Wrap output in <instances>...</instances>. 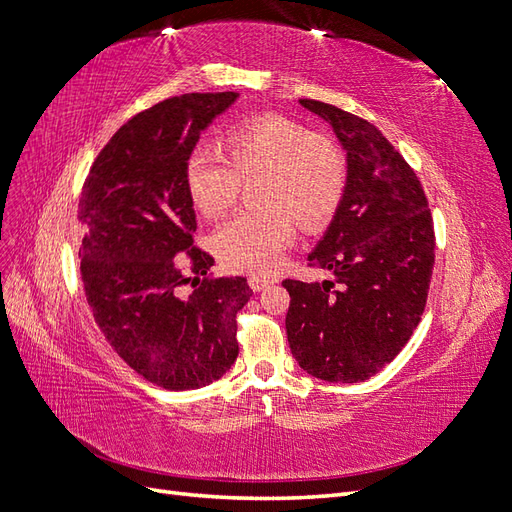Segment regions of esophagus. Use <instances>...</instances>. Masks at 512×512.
<instances>
[{"instance_id":"esophagus-1","label":"esophagus","mask_w":512,"mask_h":512,"mask_svg":"<svg viewBox=\"0 0 512 512\" xmlns=\"http://www.w3.org/2000/svg\"><path fill=\"white\" fill-rule=\"evenodd\" d=\"M247 284L252 286V290L260 292V290L273 286L275 284V277L273 275H250V280H247Z\"/></svg>"}]
</instances>
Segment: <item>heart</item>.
Here are the masks:
<instances>
[{
  "mask_svg": "<svg viewBox=\"0 0 512 512\" xmlns=\"http://www.w3.org/2000/svg\"><path fill=\"white\" fill-rule=\"evenodd\" d=\"M226 153L198 145L188 158L185 179L194 205L220 218L243 188V179L260 175L256 200L213 235V250L232 271L267 273L297 237V222L316 228L335 211L346 185L339 147L324 134H312L282 115H260L230 128Z\"/></svg>",
  "mask_w": 512,
  "mask_h": 512,
  "instance_id": "heart-1",
  "label": "heart"
}]
</instances>
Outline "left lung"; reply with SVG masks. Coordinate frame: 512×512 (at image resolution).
Segmentation results:
<instances>
[{"mask_svg": "<svg viewBox=\"0 0 512 512\" xmlns=\"http://www.w3.org/2000/svg\"><path fill=\"white\" fill-rule=\"evenodd\" d=\"M329 123L348 156L346 190L309 267L333 282L286 280L294 359L320 380L363 382L408 344L425 312L436 235L412 166L369 121L299 100Z\"/></svg>", "mask_w": 512, "mask_h": 512, "instance_id": "1", "label": "left lung"}]
</instances>
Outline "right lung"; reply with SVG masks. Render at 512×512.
Masks as SVG:
<instances>
[{
    "mask_svg": "<svg viewBox=\"0 0 512 512\" xmlns=\"http://www.w3.org/2000/svg\"><path fill=\"white\" fill-rule=\"evenodd\" d=\"M235 100V91L185 94L145 108L102 147L79 198L91 314L119 359L166 391L226 374L239 354L237 314L254 294L245 277H215L213 256L194 245L185 179L200 132ZM188 281L183 300L178 288Z\"/></svg>",
    "mask_w": 512,
    "mask_h": 512,
    "instance_id": "1",
    "label": "right lung"
}]
</instances>
